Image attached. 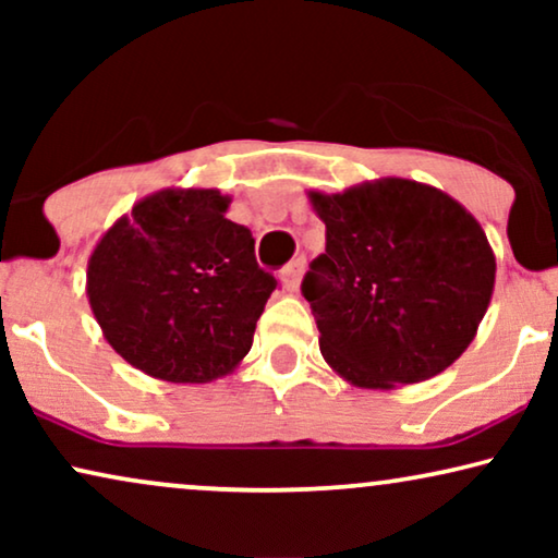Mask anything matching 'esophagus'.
<instances>
[{"label": "esophagus", "mask_w": 558, "mask_h": 558, "mask_svg": "<svg viewBox=\"0 0 558 558\" xmlns=\"http://www.w3.org/2000/svg\"><path fill=\"white\" fill-rule=\"evenodd\" d=\"M302 274H304V258H294V262L281 271V287H284L287 292H296V289H300Z\"/></svg>", "instance_id": "1"}]
</instances>
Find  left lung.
Here are the masks:
<instances>
[{
    "label": "left lung",
    "mask_w": 558,
    "mask_h": 558,
    "mask_svg": "<svg viewBox=\"0 0 558 558\" xmlns=\"http://www.w3.org/2000/svg\"><path fill=\"white\" fill-rule=\"evenodd\" d=\"M307 197L327 243L302 294L327 365L373 391L449 368L475 340L495 287V254L475 216L403 178Z\"/></svg>",
    "instance_id": "8db88e82"
}]
</instances>
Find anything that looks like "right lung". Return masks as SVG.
Wrapping results in <instances>:
<instances>
[{"label": "right lung", "instance_id": "1", "mask_svg": "<svg viewBox=\"0 0 558 558\" xmlns=\"http://www.w3.org/2000/svg\"><path fill=\"white\" fill-rule=\"evenodd\" d=\"M213 187L142 197L88 256L86 294L104 338L129 365L170 384H210L246 357L277 279L254 235L226 218Z\"/></svg>", "mask_w": 558, "mask_h": 558}]
</instances>
